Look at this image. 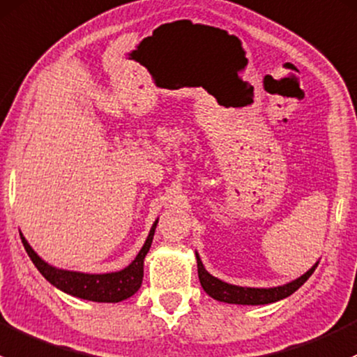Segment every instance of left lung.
<instances>
[{
    "label": "left lung",
    "instance_id": "obj_1",
    "mask_svg": "<svg viewBox=\"0 0 357 357\" xmlns=\"http://www.w3.org/2000/svg\"><path fill=\"white\" fill-rule=\"evenodd\" d=\"M197 259V275H199V282L203 285L208 296H211L213 299L222 301V303L229 304H249V306H258V304H270L277 303V301L285 299L290 294L296 292L307 278L313 275L314 268L318 266V263L314 264L311 270H307L303 277H299L297 280H292L290 284L280 285V287H271V289H251V287H238V285L227 284V282L218 280L216 277L209 275L204 270L203 263H201L199 255L196 252Z\"/></svg>",
    "mask_w": 357,
    "mask_h": 357
}]
</instances>
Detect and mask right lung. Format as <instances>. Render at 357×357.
I'll list each match as a JSON object with an SVG mask.
<instances>
[{"label": "right lung", "instance_id": "1", "mask_svg": "<svg viewBox=\"0 0 357 357\" xmlns=\"http://www.w3.org/2000/svg\"><path fill=\"white\" fill-rule=\"evenodd\" d=\"M156 223L158 222H154L151 232H149L139 255L135 256V259L127 268H123L120 271H113V273L102 275L58 270V268L51 266L46 261L39 258L22 234L20 238L29 258L32 259L36 268L41 271L43 277L50 284H53L54 287L63 290V292L70 294V296L80 297V299L86 301H94V303H120V301H125L130 296H134L141 289L142 277H144V258L149 252V248H151Z\"/></svg>", "mask_w": 357, "mask_h": 357}]
</instances>
